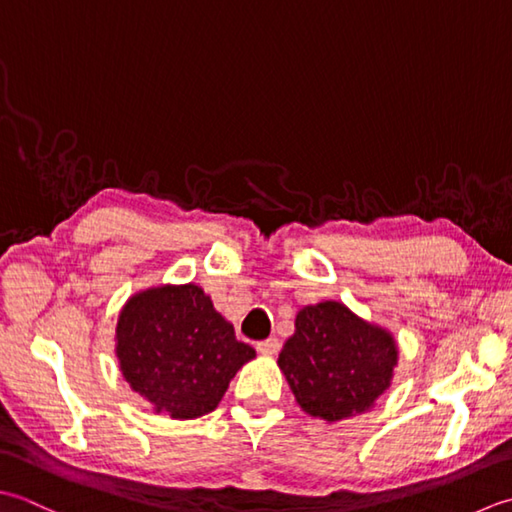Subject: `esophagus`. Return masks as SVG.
Segmentation results:
<instances>
[{"label":"esophagus","instance_id":"34e87169","mask_svg":"<svg viewBox=\"0 0 512 512\" xmlns=\"http://www.w3.org/2000/svg\"><path fill=\"white\" fill-rule=\"evenodd\" d=\"M256 351L263 353V356H274V353L280 351V342H278V338H267V340L256 344Z\"/></svg>","mask_w":512,"mask_h":512}]
</instances>
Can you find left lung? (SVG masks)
Returning a JSON list of instances; mask_svg holds the SVG:
<instances>
[{
  "mask_svg": "<svg viewBox=\"0 0 512 512\" xmlns=\"http://www.w3.org/2000/svg\"><path fill=\"white\" fill-rule=\"evenodd\" d=\"M395 364L391 333L331 300L298 311L296 333L278 356L300 409L327 422L369 411L389 389Z\"/></svg>",
  "mask_w": 512,
  "mask_h": 512,
  "instance_id": "8db88e82",
  "label": "left lung"
}]
</instances>
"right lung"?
Here are the masks:
<instances>
[{"label":"right lung","mask_w":512,"mask_h":512,"mask_svg":"<svg viewBox=\"0 0 512 512\" xmlns=\"http://www.w3.org/2000/svg\"><path fill=\"white\" fill-rule=\"evenodd\" d=\"M117 358L130 387L156 413L192 420L212 413L229 382L256 351L196 285L156 287L132 296L117 322Z\"/></svg>","instance_id":"1"}]
</instances>
